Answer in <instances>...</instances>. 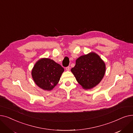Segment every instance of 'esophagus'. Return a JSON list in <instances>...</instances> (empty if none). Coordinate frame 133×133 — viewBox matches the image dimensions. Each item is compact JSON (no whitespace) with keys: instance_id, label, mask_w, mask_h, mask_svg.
I'll return each instance as SVG.
<instances>
[{"instance_id":"1","label":"esophagus","mask_w":133,"mask_h":133,"mask_svg":"<svg viewBox=\"0 0 133 133\" xmlns=\"http://www.w3.org/2000/svg\"><path fill=\"white\" fill-rule=\"evenodd\" d=\"M66 71H69V69H70V67H69V66H67L66 67Z\"/></svg>"}]
</instances>
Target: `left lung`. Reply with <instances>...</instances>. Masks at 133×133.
<instances>
[{
  "mask_svg": "<svg viewBox=\"0 0 133 133\" xmlns=\"http://www.w3.org/2000/svg\"><path fill=\"white\" fill-rule=\"evenodd\" d=\"M105 71L104 62L95 53L81 56L71 69L78 83L86 89H91L99 83Z\"/></svg>",
  "mask_w": 133,
  "mask_h": 133,
  "instance_id": "1",
  "label": "left lung"
}]
</instances>
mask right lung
<instances>
[{
  "mask_svg": "<svg viewBox=\"0 0 133 133\" xmlns=\"http://www.w3.org/2000/svg\"><path fill=\"white\" fill-rule=\"evenodd\" d=\"M64 71V68L53 60L43 58L35 64L32 75L40 88L50 90L57 85Z\"/></svg>",
  "mask_w": 133,
  "mask_h": 133,
  "instance_id": "obj_1",
  "label": "right lung"
}]
</instances>
